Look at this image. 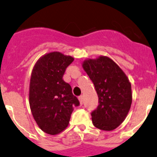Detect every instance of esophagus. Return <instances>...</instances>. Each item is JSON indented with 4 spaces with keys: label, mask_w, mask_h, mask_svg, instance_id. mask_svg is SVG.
<instances>
[{
    "label": "esophagus",
    "mask_w": 157,
    "mask_h": 157,
    "mask_svg": "<svg viewBox=\"0 0 157 157\" xmlns=\"http://www.w3.org/2000/svg\"><path fill=\"white\" fill-rule=\"evenodd\" d=\"M78 99H79V101H80V104H81V105H83V97L82 96H80L78 98Z\"/></svg>",
    "instance_id": "34e87169"
}]
</instances>
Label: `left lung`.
Listing matches in <instances>:
<instances>
[{"label": "left lung", "mask_w": 157, "mask_h": 157, "mask_svg": "<svg viewBox=\"0 0 157 157\" xmlns=\"http://www.w3.org/2000/svg\"><path fill=\"white\" fill-rule=\"evenodd\" d=\"M82 67L93 81L99 105L92 112L94 127L113 131L127 118L132 102V85L113 59L101 56L83 61Z\"/></svg>", "instance_id": "left-lung-1"}]
</instances>
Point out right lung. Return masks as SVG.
Masks as SVG:
<instances>
[{"label": "right lung", "instance_id": "add662e5", "mask_svg": "<svg viewBox=\"0 0 157 157\" xmlns=\"http://www.w3.org/2000/svg\"><path fill=\"white\" fill-rule=\"evenodd\" d=\"M74 58L52 52L37 60L31 72L29 103L34 119L40 129L57 135L66 129L79 101L69 84L63 80L66 68Z\"/></svg>", "mask_w": 157, "mask_h": 157}]
</instances>
